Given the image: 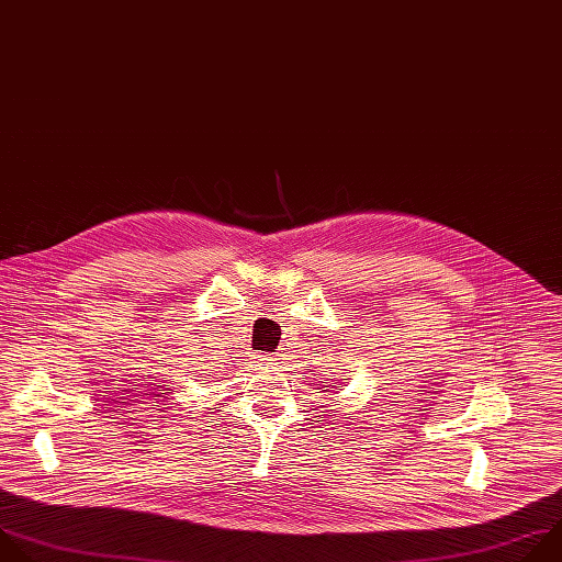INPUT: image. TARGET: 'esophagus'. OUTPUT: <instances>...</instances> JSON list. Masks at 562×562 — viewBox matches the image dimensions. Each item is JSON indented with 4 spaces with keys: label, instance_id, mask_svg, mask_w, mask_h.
<instances>
[{
    "label": "esophagus",
    "instance_id": "esophagus-1",
    "mask_svg": "<svg viewBox=\"0 0 562 562\" xmlns=\"http://www.w3.org/2000/svg\"><path fill=\"white\" fill-rule=\"evenodd\" d=\"M259 361H274V357H263V359H259Z\"/></svg>",
    "mask_w": 562,
    "mask_h": 562
}]
</instances>
